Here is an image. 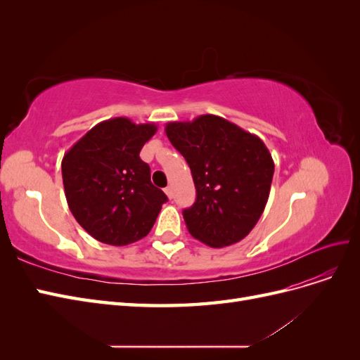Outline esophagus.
I'll use <instances>...</instances> for the list:
<instances>
[{
    "mask_svg": "<svg viewBox=\"0 0 360 360\" xmlns=\"http://www.w3.org/2000/svg\"><path fill=\"white\" fill-rule=\"evenodd\" d=\"M165 193H167V197H168L169 200L174 197V192H172V188H171V186L165 188Z\"/></svg>",
    "mask_w": 360,
    "mask_h": 360,
    "instance_id": "obj_1",
    "label": "esophagus"
}]
</instances>
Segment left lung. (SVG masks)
Returning a JSON list of instances; mask_svg holds the SVG:
<instances>
[{"label":"left lung","mask_w":360,"mask_h":360,"mask_svg":"<svg viewBox=\"0 0 360 360\" xmlns=\"http://www.w3.org/2000/svg\"><path fill=\"white\" fill-rule=\"evenodd\" d=\"M186 159L197 200L183 217L189 233L212 248L245 238L264 212L275 163L266 144L228 120L205 114L165 126Z\"/></svg>","instance_id":"obj_1"}]
</instances>
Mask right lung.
I'll return each instance as SVG.
<instances>
[{
  "instance_id": "add662e5",
  "label": "right lung",
  "mask_w": 360,
  "mask_h": 360,
  "mask_svg": "<svg viewBox=\"0 0 360 360\" xmlns=\"http://www.w3.org/2000/svg\"><path fill=\"white\" fill-rule=\"evenodd\" d=\"M155 123L126 117L90 129L61 162L64 193L75 219L96 240L126 246L146 237L168 198L150 180L139 151Z\"/></svg>"
}]
</instances>
